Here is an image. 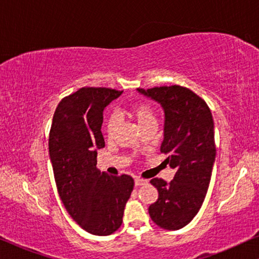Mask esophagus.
<instances>
[{"label":"esophagus","mask_w":259,"mask_h":259,"mask_svg":"<svg viewBox=\"0 0 259 259\" xmlns=\"http://www.w3.org/2000/svg\"><path fill=\"white\" fill-rule=\"evenodd\" d=\"M146 183H148V181L144 180V179H141V178L135 179V186H141V185H144Z\"/></svg>","instance_id":"esophagus-1"}]
</instances>
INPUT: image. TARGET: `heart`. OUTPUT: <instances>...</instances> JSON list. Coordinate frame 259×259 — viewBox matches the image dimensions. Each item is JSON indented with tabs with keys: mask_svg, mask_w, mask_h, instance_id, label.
I'll return each instance as SVG.
<instances>
[{
	"mask_svg": "<svg viewBox=\"0 0 259 259\" xmlns=\"http://www.w3.org/2000/svg\"><path fill=\"white\" fill-rule=\"evenodd\" d=\"M126 114L133 117L138 123L140 128L150 123H157V110L151 103L149 102H136L130 105L125 109ZM118 128V118L115 115L108 118L106 131L109 137H114Z\"/></svg>",
	"mask_w": 259,
	"mask_h": 259,
	"instance_id": "b5f03b06",
	"label": "heart"
}]
</instances>
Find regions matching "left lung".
Returning a JSON list of instances; mask_svg holds the SVG:
<instances>
[{"label":"left lung","mask_w":259,"mask_h":259,"mask_svg":"<svg viewBox=\"0 0 259 259\" xmlns=\"http://www.w3.org/2000/svg\"><path fill=\"white\" fill-rule=\"evenodd\" d=\"M164 109V141L160 151L176 169L171 183L153 178L157 201L149 207L152 221L160 228L178 230L198 214L206 198L215 161L214 121L209 107L186 87L137 88Z\"/></svg>","instance_id":"obj_1"}]
</instances>
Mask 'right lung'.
I'll return each instance as SVG.
<instances>
[{"instance_id":"add662e5","label":"right lung","mask_w":259,"mask_h":259,"mask_svg":"<svg viewBox=\"0 0 259 259\" xmlns=\"http://www.w3.org/2000/svg\"><path fill=\"white\" fill-rule=\"evenodd\" d=\"M122 93L80 88L59 102L50 131V159L61 201L81 228L98 236L121 227L134 188L130 176H108L96 168L98 150L105 148L103 110Z\"/></svg>"}]
</instances>
